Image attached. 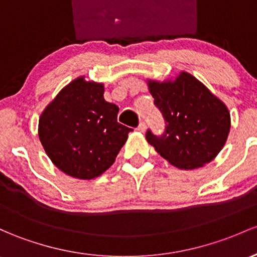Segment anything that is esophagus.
I'll return each instance as SVG.
<instances>
[{
  "label": "esophagus",
  "mask_w": 257,
  "mask_h": 257,
  "mask_svg": "<svg viewBox=\"0 0 257 257\" xmlns=\"http://www.w3.org/2000/svg\"><path fill=\"white\" fill-rule=\"evenodd\" d=\"M137 130L141 132H145L146 131V123L143 122V121H141V122L139 123V127H137Z\"/></svg>",
  "instance_id": "esophagus-1"
}]
</instances>
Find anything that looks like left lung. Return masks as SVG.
Masks as SVG:
<instances>
[{"mask_svg":"<svg viewBox=\"0 0 257 257\" xmlns=\"http://www.w3.org/2000/svg\"><path fill=\"white\" fill-rule=\"evenodd\" d=\"M148 87L165 122L162 135L147 130L148 143L180 169H195L214 159L230 130L227 106L186 72L173 82L150 81Z\"/></svg>","mask_w":257,"mask_h":257,"instance_id":"1","label":"left lung"}]
</instances>
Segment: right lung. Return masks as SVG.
<instances>
[{
    "mask_svg": "<svg viewBox=\"0 0 257 257\" xmlns=\"http://www.w3.org/2000/svg\"><path fill=\"white\" fill-rule=\"evenodd\" d=\"M118 107L104 99V85L74 79L46 106L39 139L51 162L67 175L89 179L116 158L132 128L117 122Z\"/></svg>",
    "mask_w": 257,
    "mask_h": 257,
    "instance_id": "obj_1",
    "label": "right lung"
}]
</instances>
